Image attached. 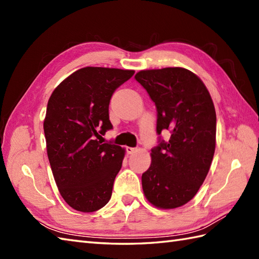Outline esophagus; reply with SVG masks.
I'll return each instance as SVG.
<instances>
[{"instance_id": "obj_1", "label": "esophagus", "mask_w": 259, "mask_h": 259, "mask_svg": "<svg viewBox=\"0 0 259 259\" xmlns=\"http://www.w3.org/2000/svg\"><path fill=\"white\" fill-rule=\"evenodd\" d=\"M136 150H137L136 148H133V147H126L125 148V151H126V153H128V155H131V153H134Z\"/></svg>"}]
</instances>
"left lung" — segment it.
Here are the masks:
<instances>
[{
    "label": "left lung",
    "mask_w": 259,
    "mask_h": 259,
    "mask_svg": "<svg viewBox=\"0 0 259 259\" xmlns=\"http://www.w3.org/2000/svg\"><path fill=\"white\" fill-rule=\"evenodd\" d=\"M157 108L159 138L151 164L142 174L146 198L157 208L174 209L190 201L210 168L216 148V111L206 85L184 68L142 70L135 75Z\"/></svg>",
    "instance_id": "left-lung-1"
}]
</instances>
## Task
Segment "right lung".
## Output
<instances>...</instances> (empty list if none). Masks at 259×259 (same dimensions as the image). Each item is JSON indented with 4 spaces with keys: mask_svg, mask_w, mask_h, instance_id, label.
I'll return each instance as SVG.
<instances>
[{
    "mask_svg": "<svg viewBox=\"0 0 259 259\" xmlns=\"http://www.w3.org/2000/svg\"><path fill=\"white\" fill-rule=\"evenodd\" d=\"M134 70L87 67L60 83L49 99L43 128L52 174L70 207L92 212L111 198L124 149L101 138L112 129L109 103Z\"/></svg>",
    "mask_w": 259,
    "mask_h": 259,
    "instance_id": "add662e5",
    "label": "right lung"
}]
</instances>
